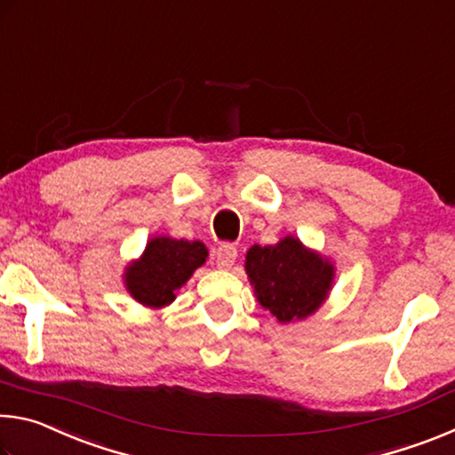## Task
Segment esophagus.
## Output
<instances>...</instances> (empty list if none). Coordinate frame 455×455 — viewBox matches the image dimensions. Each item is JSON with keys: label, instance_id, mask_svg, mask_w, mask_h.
Returning a JSON list of instances; mask_svg holds the SVG:
<instances>
[{"label": "esophagus", "instance_id": "esophagus-1", "mask_svg": "<svg viewBox=\"0 0 455 455\" xmlns=\"http://www.w3.org/2000/svg\"><path fill=\"white\" fill-rule=\"evenodd\" d=\"M236 246L230 243H222L217 251V267L219 268H230L236 260Z\"/></svg>", "mask_w": 455, "mask_h": 455}]
</instances>
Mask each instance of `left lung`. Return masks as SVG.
<instances>
[{"label": "left lung", "mask_w": 455, "mask_h": 455, "mask_svg": "<svg viewBox=\"0 0 455 455\" xmlns=\"http://www.w3.org/2000/svg\"><path fill=\"white\" fill-rule=\"evenodd\" d=\"M244 271L263 309L279 323L303 321L321 309L335 283V265L301 238L287 235L276 244H252Z\"/></svg>", "instance_id": "1"}]
</instances>
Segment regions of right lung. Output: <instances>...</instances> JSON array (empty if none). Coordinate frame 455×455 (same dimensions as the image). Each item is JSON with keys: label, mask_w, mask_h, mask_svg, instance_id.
Returning a JSON list of instances; mask_svg holds the SVG:
<instances>
[{"label": "right lung", "mask_w": 455, "mask_h": 455, "mask_svg": "<svg viewBox=\"0 0 455 455\" xmlns=\"http://www.w3.org/2000/svg\"><path fill=\"white\" fill-rule=\"evenodd\" d=\"M209 259V249L200 241L152 236L142 255L130 260L122 275L130 297L150 309H163L176 299V291L187 284L198 267Z\"/></svg>", "instance_id": "obj_1"}]
</instances>
